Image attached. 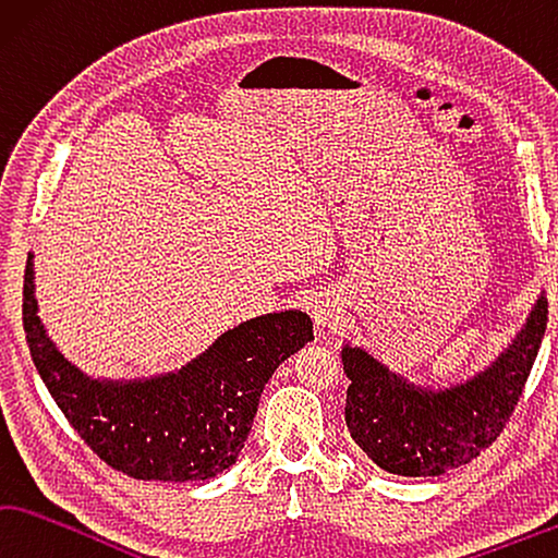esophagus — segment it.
Masks as SVG:
<instances>
[{
  "instance_id": "1",
  "label": "esophagus",
  "mask_w": 558,
  "mask_h": 558,
  "mask_svg": "<svg viewBox=\"0 0 558 558\" xmlns=\"http://www.w3.org/2000/svg\"><path fill=\"white\" fill-rule=\"evenodd\" d=\"M311 314H314V320L318 328H330L336 324L338 314H340L338 301L328 294H320L314 304H311Z\"/></svg>"
}]
</instances>
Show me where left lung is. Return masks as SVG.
Masks as SVG:
<instances>
[{"mask_svg": "<svg viewBox=\"0 0 558 558\" xmlns=\"http://www.w3.org/2000/svg\"><path fill=\"white\" fill-rule=\"evenodd\" d=\"M544 291L514 338L483 369L458 383H412L365 348L343 345L350 379L345 422L383 471L444 475L481 456L512 416L546 330Z\"/></svg>", "mask_w": 558, "mask_h": 558, "instance_id": "1", "label": "left lung"}]
</instances>
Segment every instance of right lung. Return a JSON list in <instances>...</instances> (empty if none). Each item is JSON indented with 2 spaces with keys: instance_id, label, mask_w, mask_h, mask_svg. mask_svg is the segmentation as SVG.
<instances>
[{
  "instance_id": "obj_1",
  "label": "right lung",
  "mask_w": 558,
  "mask_h": 558,
  "mask_svg": "<svg viewBox=\"0 0 558 558\" xmlns=\"http://www.w3.org/2000/svg\"><path fill=\"white\" fill-rule=\"evenodd\" d=\"M24 333L56 404L83 441L114 471L136 481H210L238 461L264 385L314 340L299 308L244 320L171 373L107 379L75 367L38 318L34 254L24 271Z\"/></svg>"
}]
</instances>
